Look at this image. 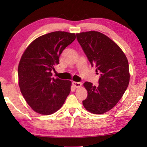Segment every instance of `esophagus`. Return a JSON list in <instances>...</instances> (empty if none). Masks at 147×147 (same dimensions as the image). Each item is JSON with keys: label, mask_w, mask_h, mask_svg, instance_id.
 I'll use <instances>...</instances> for the list:
<instances>
[{"label": "esophagus", "mask_w": 147, "mask_h": 147, "mask_svg": "<svg viewBox=\"0 0 147 147\" xmlns=\"http://www.w3.org/2000/svg\"><path fill=\"white\" fill-rule=\"evenodd\" d=\"M73 85L75 87V88H80L82 86L81 82H73Z\"/></svg>", "instance_id": "obj_1"}]
</instances>
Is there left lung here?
<instances>
[{
    "instance_id": "left-lung-1",
    "label": "left lung",
    "mask_w": 147,
    "mask_h": 147,
    "mask_svg": "<svg viewBox=\"0 0 147 147\" xmlns=\"http://www.w3.org/2000/svg\"><path fill=\"white\" fill-rule=\"evenodd\" d=\"M76 39L91 66L100 73L98 86L89 82L84 84L88 94L83 105L92 113H104L117 104L128 88V59L120 47L100 32H82Z\"/></svg>"
}]
</instances>
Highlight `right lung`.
Listing matches in <instances>:
<instances>
[{
	"label": "right lung",
	"mask_w": 147,
	"mask_h": 147,
	"mask_svg": "<svg viewBox=\"0 0 147 147\" xmlns=\"http://www.w3.org/2000/svg\"><path fill=\"white\" fill-rule=\"evenodd\" d=\"M75 34L56 31L32 42L18 67L19 85L24 99L36 112L51 115L63 106L70 93L71 82L52 77L59 56L75 40Z\"/></svg>",
	"instance_id": "1"
}]
</instances>
